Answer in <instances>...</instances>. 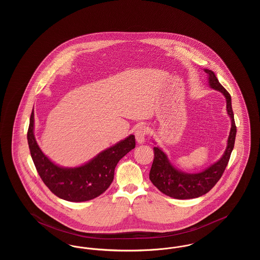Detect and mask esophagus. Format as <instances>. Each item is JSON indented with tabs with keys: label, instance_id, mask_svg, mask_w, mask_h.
Instances as JSON below:
<instances>
[{
	"label": "esophagus",
	"instance_id": "34e87169",
	"mask_svg": "<svg viewBox=\"0 0 260 260\" xmlns=\"http://www.w3.org/2000/svg\"><path fill=\"white\" fill-rule=\"evenodd\" d=\"M148 129L146 126L141 125L139 127H137L136 131V139L138 144H142L145 142V137L147 136Z\"/></svg>",
	"mask_w": 260,
	"mask_h": 260
}]
</instances>
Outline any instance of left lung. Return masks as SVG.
<instances>
[{
  "instance_id": "1",
  "label": "left lung",
  "mask_w": 260,
  "mask_h": 260,
  "mask_svg": "<svg viewBox=\"0 0 260 260\" xmlns=\"http://www.w3.org/2000/svg\"><path fill=\"white\" fill-rule=\"evenodd\" d=\"M205 72L209 77L210 87L220 91L226 99L227 113L231 119V129L228 136L227 147L218 161L198 173H186L175 169L169 161L166 153L159 147H154V161L150 170L149 178L161 193L172 198L185 200L198 198L207 194L222 176L234 148L237 127L232 110L231 95L220 85L211 70L205 69Z\"/></svg>"
}]
</instances>
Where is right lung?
<instances>
[{
	"label": "right lung",
	"instance_id": "obj_1",
	"mask_svg": "<svg viewBox=\"0 0 260 260\" xmlns=\"http://www.w3.org/2000/svg\"><path fill=\"white\" fill-rule=\"evenodd\" d=\"M27 140L44 183L55 196L69 202L89 201L105 192L111 185L118 161L136 147V138L131 135L83 166L62 168L50 161L38 145L34 136V111L30 117Z\"/></svg>",
	"mask_w": 260,
	"mask_h": 260
}]
</instances>
